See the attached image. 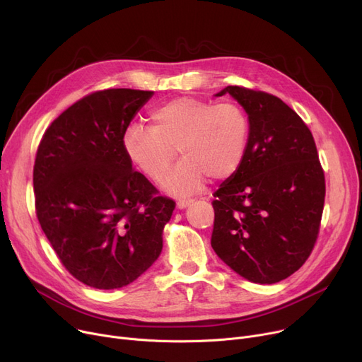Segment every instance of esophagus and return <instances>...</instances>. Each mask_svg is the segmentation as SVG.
<instances>
[{
    "label": "esophagus",
    "mask_w": 362,
    "mask_h": 362,
    "mask_svg": "<svg viewBox=\"0 0 362 362\" xmlns=\"http://www.w3.org/2000/svg\"><path fill=\"white\" fill-rule=\"evenodd\" d=\"M192 204V201L191 199H187V201H177V204H176V206L179 208V210H185V208H187L189 205Z\"/></svg>",
    "instance_id": "34e87169"
}]
</instances>
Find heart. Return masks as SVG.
<instances>
[{
    "label": "heart",
    "mask_w": 362,
    "mask_h": 362,
    "mask_svg": "<svg viewBox=\"0 0 362 362\" xmlns=\"http://www.w3.org/2000/svg\"><path fill=\"white\" fill-rule=\"evenodd\" d=\"M151 127L130 124L122 135L127 160L154 182L167 175L175 148L182 160L163 189L187 197L205 177L223 180L239 170L248 148L250 120L235 103H208L192 97L171 100L149 114Z\"/></svg>",
    "instance_id": "heart-1"
}]
</instances>
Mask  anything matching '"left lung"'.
Instances as JSON below:
<instances>
[{
  "instance_id": "8db88e82",
  "label": "left lung",
  "mask_w": 362,
  "mask_h": 362,
  "mask_svg": "<svg viewBox=\"0 0 362 362\" xmlns=\"http://www.w3.org/2000/svg\"><path fill=\"white\" fill-rule=\"evenodd\" d=\"M250 120V139L236 173L214 192L211 246L243 279L272 284L310 257L325 206L326 183L314 138L274 95L227 86Z\"/></svg>"
}]
</instances>
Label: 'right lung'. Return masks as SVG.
<instances>
[{"instance_id":"right-lung-1","label":"right lung","mask_w":362,"mask_h":362,"mask_svg":"<svg viewBox=\"0 0 362 362\" xmlns=\"http://www.w3.org/2000/svg\"><path fill=\"white\" fill-rule=\"evenodd\" d=\"M152 95L93 92L62 112L37 146V220L67 272L95 289H119L144 274L161 254L175 210L122 148L124 129Z\"/></svg>"}]
</instances>
